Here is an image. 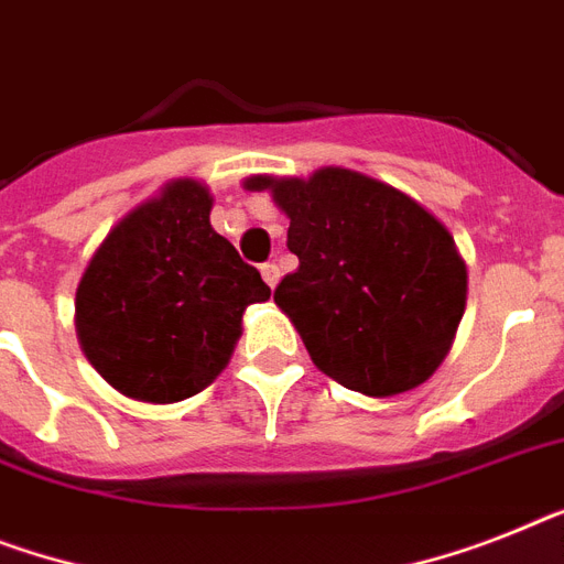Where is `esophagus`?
I'll list each match as a JSON object with an SVG mask.
<instances>
[{
    "mask_svg": "<svg viewBox=\"0 0 564 564\" xmlns=\"http://www.w3.org/2000/svg\"><path fill=\"white\" fill-rule=\"evenodd\" d=\"M262 279L271 288H276V282H279V264L276 262H264L262 264Z\"/></svg>",
    "mask_w": 564,
    "mask_h": 564,
    "instance_id": "1",
    "label": "esophagus"
}]
</instances>
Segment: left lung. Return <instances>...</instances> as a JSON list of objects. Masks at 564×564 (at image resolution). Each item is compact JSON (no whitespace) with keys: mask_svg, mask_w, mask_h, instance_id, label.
<instances>
[{"mask_svg":"<svg viewBox=\"0 0 564 564\" xmlns=\"http://www.w3.org/2000/svg\"><path fill=\"white\" fill-rule=\"evenodd\" d=\"M291 218L300 268L273 300L316 369L369 394L409 392L446 357L467 302V268L438 218L400 189L325 166L308 181L256 175Z\"/></svg>","mask_w":564,"mask_h":564,"instance_id":"left-lung-1","label":"left lung"}]
</instances>
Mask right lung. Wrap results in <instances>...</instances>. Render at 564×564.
Here are the masks:
<instances>
[{
	"mask_svg": "<svg viewBox=\"0 0 564 564\" xmlns=\"http://www.w3.org/2000/svg\"><path fill=\"white\" fill-rule=\"evenodd\" d=\"M207 187L172 181L106 236L77 288L88 362L126 398L175 403L207 389L264 302L253 264L209 225Z\"/></svg>",
	"mask_w": 564,
	"mask_h": 564,
	"instance_id": "add662e5",
	"label": "right lung"
}]
</instances>
